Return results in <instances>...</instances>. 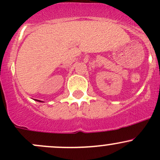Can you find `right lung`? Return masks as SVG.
<instances>
[{"label":"right lung","instance_id":"right-lung-1","mask_svg":"<svg viewBox=\"0 0 160 160\" xmlns=\"http://www.w3.org/2000/svg\"><path fill=\"white\" fill-rule=\"evenodd\" d=\"M35 101H38V102H43V101H39V100H35Z\"/></svg>","mask_w":160,"mask_h":160}]
</instances>
